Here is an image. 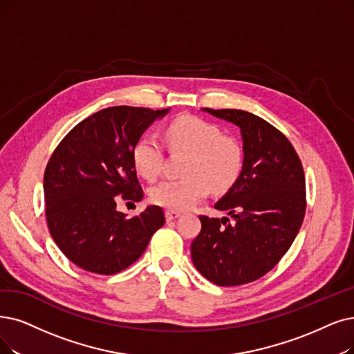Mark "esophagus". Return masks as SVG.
Listing matches in <instances>:
<instances>
[{
    "mask_svg": "<svg viewBox=\"0 0 354 354\" xmlns=\"http://www.w3.org/2000/svg\"><path fill=\"white\" fill-rule=\"evenodd\" d=\"M180 216V212H177V210H167L165 212V218H167V221H174V219H177Z\"/></svg>",
    "mask_w": 354,
    "mask_h": 354,
    "instance_id": "esophagus-1",
    "label": "esophagus"
}]
</instances>
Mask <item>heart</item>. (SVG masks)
Here are the masks:
<instances>
[{
    "mask_svg": "<svg viewBox=\"0 0 354 354\" xmlns=\"http://www.w3.org/2000/svg\"><path fill=\"white\" fill-rule=\"evenodd\" d=\"M165 142L173 153H187L183 164L186 177L165 180L149 196L155 205L169 210H185L214 192L235 185L244 168V148L218 124L196 116L174 119L165 129ZM136 171L148 181L157 180L164 168V148L157 136H140L132 149Z\"/></svg>",
    "mask_w": 354,
    "mask_h": 354,
    "instance_id": "b5f03b06",
    "label": "heart"
}]
</instances>
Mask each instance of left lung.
Here are the masks:
<instances>
[{"instance_id": "left-lung-1", "label": "left lung", "mask_w": 354, "mask_h": 354, "mask_svg": "<svg viewBox=\"0 0 354 354\" xmlns=\"http://www.w3.org/2000/svg\"><path fill=\"white\" fill-rule=\"evenodd\" d=\"M241 129L244 168L215 205L234 218L201 215L190 247L194 267L218 286L260 279L290 248L306 209L305 174L290 140L273 124L235 109H203Z\"/></svg>"}]
</instances>
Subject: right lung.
Wrapping results in <instances>:
<instances>
[{"label":"right lung","instance_id":"add662e5","mask_svg":"<svg viewBox=\"0 0 354 354\" xmlns=\"http://www.w3.org/2000/svg\"><path fill=\"white\" fill-rule=\"evenodd\" d=\"M165 110L115 106L80 122L55 148L44 177L48 228L75 266L95 274H116L135 263L165 223L160 206L133 218L118 201H142L132 149Z\"/></svg>","mask_w":354,"mask_h":354}]
</instances>
